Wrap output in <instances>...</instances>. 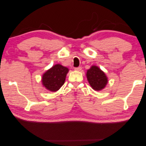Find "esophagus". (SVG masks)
Returning <instances> with one entry per match:
<instances>
[{
    "label": "esophagus",
    "instance_id": "34e87169",
    "mask_svg": "<svg viewBox=\"0 0 146 146\" xmlns=\"http://www.w3.org/2000/svg\"><path fill=\"white\" fill-rule=\"evenodd\" d=\"M74 69L77 70V71H80V70H82V67L81 66H79V67H77V68H75Z\"/></svg>",
    "mask_w": 146,
    "mask_h": 146
}]
</instances>
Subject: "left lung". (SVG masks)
<instances>
[{
    "mask_svg": "<svg viewBox=\"0 0 146 146\" xmlns=\"http://www.w3.org/2000/svg\"><path fill=\"white\" fill-rule=\"evenodd\" d=\"M86 77L90 85L95 91L103 90L108 83L105 74L96 66H92L87 70Z\"/></svg>",
    "mask_w": 146,
    "mask_h": 146,
    "instance_id": "8db88e82",
    "label": "left lung"
}]
</instances>
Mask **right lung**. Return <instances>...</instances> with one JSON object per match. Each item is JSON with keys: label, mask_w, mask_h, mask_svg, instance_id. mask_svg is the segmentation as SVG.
Masks as SVG:
<instances>
[{"label": "right lung", "mask_w": 146, "mask_h": 146, "mask_svg": "<svg viewBox=\"0 0 146 146\" xmlns=\"http://www.w3.org/2000/svg\"><path fill=\"white\" fill-rule=\"evenodd\" d=\"M69 69L61 64H55L43 74L42 83L47 90L55 92L64 83Z\"/></svg>", "instance_id": "add662e5"}]
</instances>
